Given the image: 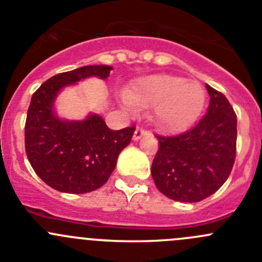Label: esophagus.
<instances>
[{
	"label": "esophagus",
	"instance_id": "esophagus-1",
	"mask_svg": "<svg viewBox=\"0 0 262 262\" xmlns=\"http://www.w3.org/2000/svg\"><path fill=\"white\" fill-rule=\"evenodd\" d=\"M147 134V132L144 130V129H142V128H137L136 129V132H134V134H133V139L134 141H139V139L142 138V137H144Z\"/></svg>",
	"mask_w": 262,
	"mask_h": 262
}]
</instances>
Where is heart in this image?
<instances>
[{
	"label": "heart",
	"mask_w": 262,
	"mask_h": 262,
	"mask_svg": "<svg viewBox=\"0 0 262 262\" xmlns=\"http://www.w3.org/2000/svg\"><path fill=\"white\" fill-rule=\"evenodd\" d=\"M133 108L152 106L149 120L162 130L175 132L189 126L205 106L206 93L199 82L169 74L139 78L125 92Z\"/></svg>",
	"instance_id": "b5f03b06"
}]
</instances>
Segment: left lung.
<instances>
[{
	"label": "left lung",
	"mask_w": 262,
	"mask_h": 262,
	"mask_svg": "<svg viewBox=\"0 0 262 262\" xmlns=\"http://www.w3.org/2000/svg\"><path fill=\"white\" fill-rule=\"evenodd\" d=\"M207 114L190 130L160 137L151 174L157 189L179 202L214 194L232 171L237 151V115L223 93L206 85Z\"/></svg>",
	"instance_id": "obj_1"
}]
</instances>
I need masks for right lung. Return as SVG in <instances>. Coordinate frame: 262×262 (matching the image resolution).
<instances>
[{
	"instance_id": "1",
	"label": "right lung",
	"mask_w": 262,
	"mask_h": 262,
	"mask_svg": "<svg viewBox=\"0 0 262 262\" xmlns=\"http://www.w3.org/2000/svg\"><path fill=\"white\" fill-rule=\"evenodd\" d=\"M111 70L107 65H90L60 73L33 93L25 121V151L35 174L53 189L74 194L98 189L130 143L134 126L111 130L97 114L67 120L55 111L63 88L91 77L107 79Z\"/></svg>"
}]
</instances>
